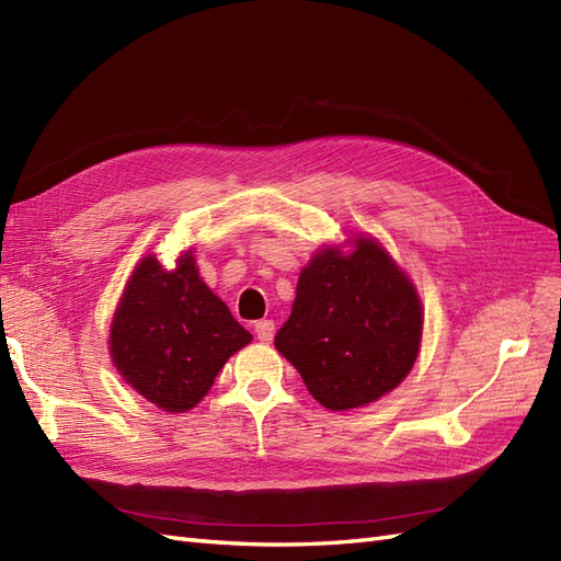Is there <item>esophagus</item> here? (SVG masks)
Masks as SVG:
<instances>
[{"instance_id": "obj_1", "label": "esophagus", "mask_w": 561, "mask_h": 561, "mask_svg": "<svg viewBox=\"0 0 561 561\" xmlns=\"http://www.w3.org/2000/svg\"><path fill=\"white\" fill-rule=\"evenodd\" d=\"M255 336H257V341H263V343H267V341H272V336H275V322L272 320H261V322H255Z\"/></svg>"}]
</instances>
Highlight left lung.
Masks as SVG:
<instances>
[{
    "label": "left lung",
    "mask_w": 561,
    "mask_h": 561,
    "mask_svg": "<svg viewBox=\"0 0 561 561\" xmlns=\"http://www.w3.org/2000/svg\"><path fill=\"white\" fill-rule=\"evenodd\" d=\"M422 300L381 243L357 237L353 251L322 249L300 270L289 320L275 348L327 410L375 403L417 360Z\"/></svg>",
    "instance_id": "8db88e82"
}]
</instances>
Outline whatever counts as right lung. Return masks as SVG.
Here are the masks:
<instances>
[{"label": "right lung", "instance_id": "right-lung-1", "mask_svg": "<svg viewBox=\"0 0 561 561\" xmlns=\"http://www.w3.org/2000/svg\"><path fill=\"white\" fill-rule=\"evenodd\" d=\"M251 339L186 251L175 270L156 255L141 257L113 314L108 346L113 365L139 396L165 412H186Z\"/></svg>", "mask_w": 561, "mask_h": 561}]
</instances>
